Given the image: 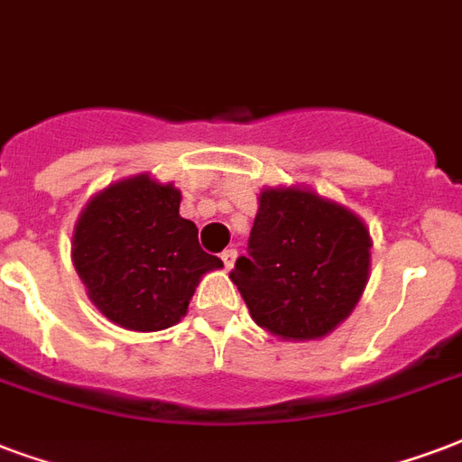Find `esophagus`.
Masks as SVG:
<instances>
[{
  "mask_svg": "<svg viewBox=\"0 0 462 462\" xmlns=\"http://www.w3.org/2000/svg\"><path fill=\"white\" fill-rule=\"evenodd\" d=\"M236 258H238V251H236V248H226V251L221 253V260H224V268L226 270L234 268Z\"/></svg>",
  "mask_w": 462,
  "mask_h": 462,
  "instance_id": "1",
  "label": "esophagus"
}]
</instances>
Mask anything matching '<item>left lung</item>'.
I'll list each match as a JSON object with an SVG mask.
<instances>
[{
	"mask_svg": "<svg viewBox=\"0 0 462 462\" xmlns=\"http://www.w3.org/2000/svg\"><path fill=\"white\" fill-rule=\"evenodd\" d=\"M370 234L341 204L301 187H268L231 282L253 321L284 341L331 334L370 275Z\"/></svg>",
	"mask_w": 462,
	"mask_h": 462,
	"instance_id": "1",
	"label": "left lung"
}]
</instances>
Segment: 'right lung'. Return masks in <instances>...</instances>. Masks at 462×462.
<instances>
[{
  "label": "right lung",
  "instance_id": "1",
  "mask_svg": "<svg viewBox=\"0 0 462 462\" xmlns=\"http://www.w3.org/2000/svg\"><path fill=\"white\" fill-rule=\"evenodd\" d=\"M182 194L151 175L95 194L72 234V263L104 317L128 331H161L187 314L194 287L224 268L180 217Z\"/></svg>",
  "mask_w": 462,
  "mask_h": 462
}]
</instances>
